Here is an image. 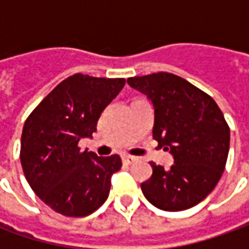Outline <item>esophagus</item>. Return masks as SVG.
<instances>
[{"label":"esophagus","instance_id":"1","mask_svg":"<svg viewBox=\"0 0 249 249\" xmlns=\"http://www.w3.org/2000/svg\"><path fill=\"white\" fill-rule=\"evenodd\" d=\"M122 160H123V163H126V165H131V163H134L137 158L136 157H131V155H123L122 157Z\"/></svg>","mask_w":249,"mask_h":249}]
</instances>
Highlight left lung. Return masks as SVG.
<instances>
[{"label":"left lung","instance_id":"left-lung-1","mask_svg":"<svg viewBox=\"0 0 249 249\" xmlns=\"http://www.w3.org/2000/svg\"><path fill=\"white\" fill-rule=\"evenodd\" d=\"M154 104L152 136L173 154L170 169L151 162L152 176L141 184L145 198L162 211L177 212L199 204L225 170L230 127L215 100L186 79L158 72L127 79Z\"/></svg>","mask_w":249,"mask_h":249}]
</instances>
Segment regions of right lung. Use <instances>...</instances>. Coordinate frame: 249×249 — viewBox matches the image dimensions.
<instances>
[{"label":"right lung","instance_id":"right-lung-1","mask_svg":"<svg viewBox=\"0 0 249 249\" xmlns=\"http://www.w3.org/2000/svg\"><path fill=\"white\" fill-rule=\"evenodd\" d=\"M124 79L76 73L44 98L24 122L20 163L36 196L55 212L80 217L95 212L109 196L119 155L97 157L79 141L97 130L102 110L123 89Z\"/></svg>","mask_w":249,"mask_h":249}]
</instances>
